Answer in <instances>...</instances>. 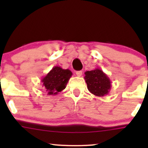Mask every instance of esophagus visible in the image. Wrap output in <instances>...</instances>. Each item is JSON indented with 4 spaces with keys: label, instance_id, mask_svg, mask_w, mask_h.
<instances>
[{
    "label": "esophagus",
    "instance_id": "34e87169",
    "mask_svg": "<svg viewBox=\"0 0 148 148\" xmlns=\"http://www.w3.org/2000/svg\"><path fill=\"white\" fill-rule=\"evenodd\" d=\"M82 74H83V72H82V71H78V72H76V76H81V75H82Z\"/></svg>",
    "mask_w": 148,
    "mask_h": 148
}]
</instances>
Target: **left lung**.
<instances>
[{"label": "left lung", "instance_id": "1", "mask_svg": "<svg viewBox=\"0 0 148 148\" xmlns=\"http://www.w3.org/2000/svg\"><path fill=\"white\" fill-rule=\"evenodd\" d=\"M84 79L87 88L92 94L97 97H103L108 94L111 88V81L101 69L86 71Z\"/></svg>", "mask_w": 148, "mask_h": 148}]
</instances>
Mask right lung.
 Returning <instances> with one entry per match:
<instances>
[{"mask_svg":"<svg viewBox=\"0 0 148 148\" xmlns=\"http://www.w3.org/2000/svg\"><path fill=\"white\" fill-rule=\"evenodd\" d=\"M72 76V72L69 69L55 66L41 81L48 95H56L66 88Z\"/></svg>","mask_w":148,"mask_h":148,"instance_id":"obj_1","label":"right lung"}]
</instances>
